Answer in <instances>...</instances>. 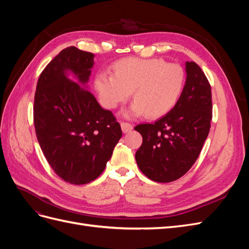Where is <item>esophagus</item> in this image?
Wrapping results in <instances>:
<instances>
[{
  "instance_id": "esophagus-1",
  "label": "esophagus",
  "mask_w": 249,
  "mask_h": 249,
  "mask_svg": "<svg viewBox=\"0 0 249 249\" xmlns=\"http://www.w3.org/2000/svg\"><path fill=\"white\" fill-rule=\"evenodd\" d=\"M120 126H122V130L124 133H129L133 130V124H129V123H120Z\"/></svg>"
}]
</instances>
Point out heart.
Masks as SVG:
<instances>
[{
    "mask_svg": "<svg viewBox=\"0 0 249 249\" xmlns=\"http://www.w3.org/2000/svg\"><path fill=\"white\" fill-rule=\"evenodd\" d=\"M112 71L113 74L100 72L95 77L101 103L105 108L115 109L132 92L135 103L127 115L133 116L167 114L182 95L186 81L182 66L156 58H124L113 64Z\"/></svg>",
    "mask_w": 249,
    "mask_h": 249,
    "instance_id": "b5f03b06",
    "label": "heart"
}]
</instances>
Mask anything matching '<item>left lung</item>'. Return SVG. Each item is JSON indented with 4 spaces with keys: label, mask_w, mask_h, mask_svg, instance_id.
<instances>
[{
    "label": "left lung",
    "mask_w": 249,
    "mask_h": 249,
    "mask_svg": "<svg viewBox=\"0 0 249 249\" xmlns=\"http://www.w3.org/2000/svg\"><path fill=\"white\" fill-rule=\"evenodd\" d=\"M187 79L179 100L166 115L135 130L142 144L135 158L143 175L158 183L173 182L197 160L211 127L212 92L200 67L186 62Z\"/></svg>",
    "instance_id": "obj_1"
}]
</instances>
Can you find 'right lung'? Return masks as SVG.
Wrapping results in <instances>:
<instances>
[{
  "label": "right lung",
  "mask_w": 249,
  "mask_h": 249,
  "mask_svg": "<svg viewBox=\"0 0 249 249\" xmlns=\"http://www.w3.org/2000/svg\"><path fill=\"white\" fill-rule=\"evenodd\" d=\"M93 57L76 47L62 50L40 73L34 97V125L42 153L56 175L72 185L99 177L123 136L113 113L81 86L89 80ZM67 71L80 86L67 78Z\"/></svg>",
  "instance_id": "add662e5"
}]
</instances>
